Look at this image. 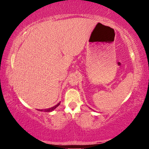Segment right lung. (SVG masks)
<instances>
[{
	"instance_id": "obj_1",
	"label": "right lung",
	"mask_w": 149,
	"mask_h": 149,
	"mask_svg": "<svg viewBox=\"0 0 149 149\" xmlns=\"http://www.w3.org/2000/svg\"><path fill=\"white\" fill-rule=\"evenodd\" d=\"M60 102L59 103H58V104H57L56 105H55L54 107H53L47 108V109H45V110H40V111H44V112H52V111H53L56 107H58V106L60 105Z\"/></svg>"
}]
</instances>
